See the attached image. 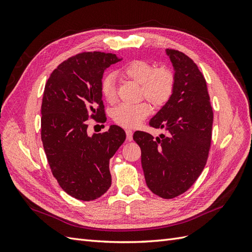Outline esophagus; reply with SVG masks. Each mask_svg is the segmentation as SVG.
Wrapping results in <instances>:
<instances>
[{
	"instance_id": "34e87169",
	"label": "esophagus",
	"mask_w": 252,
	"mask_h": 252,
	"mask_svg": "<svg viewBox=\"0 0 252 252\" xmlns=\"http://www.w3.org/2000/svg\"><path fill=\"white\" fill-rule=\"evenodd\" d=\"M132 134H133V132L131 130L126 129V139H127V141H132Z\"/></svg>"
}]
</instances>
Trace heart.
<instances>
[{"label":"heart","mask_w":252,"mask_h":252,"mask_svg":"<svg viewBox=\"0 0 252 252\" xmlns=\"http://www.w3.org/2000/svg\"><path fill=\"white\" fill-rule=\"evenodd\" d=\"M122 73L128 79L141 84L142 95L155 106L161 107L168 102L174 89V74L166 67H158L144 60H133L122 67ZM101 91L108 103L117 100L116 77L109 73L101 83ZM151 111L147 102L138 104H120L113 108L111 117L116 123L125 128H133L146 119Z\"/></svg>","instance_id":"1"}]
</instances>
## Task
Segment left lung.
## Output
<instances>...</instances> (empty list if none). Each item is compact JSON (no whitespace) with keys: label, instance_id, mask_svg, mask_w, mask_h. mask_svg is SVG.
Wrapping results in <instances>:
<instances>
[{"label":"left lung","instance_id":"left-lung-1","mask_svg":"<svg viewBox=\"0 0 252 252\" xmlns=\"http://www.w3.org/2000/svg\"><path fill=\"white\" fill-rule=\"evenodd\" d=\"M174 70L171 97L149 121L167 134L155 139L135 131L148 188L163 199H173L193 185L208 158L213 112L207 84L199 67L184 53L166 49Z\"/></svg>","mask_w":252,"mask_h":252}]
</instances>
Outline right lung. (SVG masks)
Instances as JSON below:
<instances>
[{"mask_svg": "<svg viewBox=\"0 0 252 252\" xmlns=\"http://www.w3.org/2000/svg\"><path fill=\"white\" fill-rule=\"evenodd\" d=\"M121 60L100 51L79 53L61 63L45 85L41 108L45 154L61 188L81 201L95 200L109 189V159L126 139L117 125L90 136L86 123L89 118L105 116L103 73Z\"/></svg>", "mask_w": 252, "mask_h": 252, "instance_id": "right-lung-1", "label": "right lung"}]
</instances>
